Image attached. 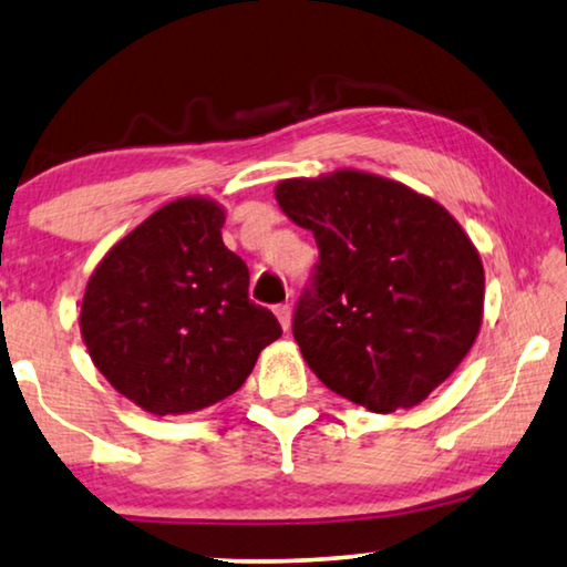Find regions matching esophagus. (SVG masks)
<instances>
[{
	"instance_id": "1",
	"label": "esophagus",
	"mask_w": 567,
	"mask_h": 567,
	"mask_svg": "<svg viewBox=\"0 0 567 567\" xmlns=\"http://www.w3.org/2000/svg\"><path fill=\"white\" fill-rule=\"evenodd\" d=\"M275 316L280 320V326L285 331H290V323H292V308L287 306V302H280V306H275Z\"/></svg>"
}]
</instances>
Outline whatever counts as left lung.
<instances>
[{
	"label": "left lung",
	"mask_w": 567,
	"mask_h": 567,
	"mask_svg": "<svg viewBox=\"0 0 567 567\" xmlns=\"http://www.w3.org/2000/svg\"><path fill=\"white\" fill-rule=\"evenodd\" d=\"M275 198L320 251L292 318L308 367L374 412L425 400L484 316V265L461 224L433 198L359 171L292 177Z\"/></svg>",
	"instance_id": "8db88e82"
}]
</instances>
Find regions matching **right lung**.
<instances>
[{
    "label": "right lung",
    "instance_id": "add662e5",
    "mask_svg": "<svg viewBox=\"0 0 567 567\" xmlns=\"http://www.w3.org/2000/svg\"><path fill=\"white\" fill-rule=\"evenodd\" d=\"M224 208L177 198L109 249L81 306L96 369L152 415H185L247 382L282 336L249 300V269L221 239Z\"/></svg>",
    "mask_w": 567,
    "mask_h": 567
}]
</instances>
